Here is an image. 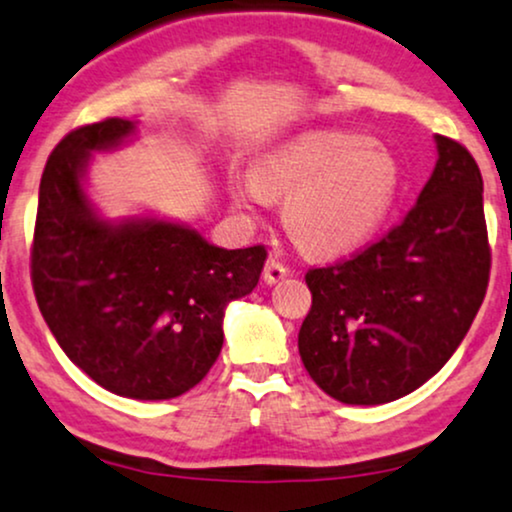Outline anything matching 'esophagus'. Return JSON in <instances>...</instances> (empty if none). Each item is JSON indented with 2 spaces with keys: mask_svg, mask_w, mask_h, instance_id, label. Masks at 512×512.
I'll use <instances>...</instances> for the list:
<instances>
[{
  "mask_svg": "<svg viewBox=\"0 0 512 512\" xmlns=\"http://www.w3.org/2000/svg\"><path fill=\"white\" fill-rule=\"evenodd\" d=\"M288 274H291V269H288L283 262L274 260V257L267 264H264V281H267V283L281 281L283 276H288Z\"/></svg>",
  "mask_w": 512,
  "mask_h": 512,
  "instance_id": "1",
  "label": "esophagus"
}]
</instances>
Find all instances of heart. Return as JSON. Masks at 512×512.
I'll return each instance as SVG.
<instances>
[{"label": "heart", "instance_id": "1", "mask_svg": "<svg viewBox=\"0 0 512 512\" xmlns=\"http://www.w3.org/2000/svg\"><path fill=\"white\" fill-rule=\"evenodd\" d=\"M398 188L389 150L362 135L310 133L257 159L250 181H233L231 197L252 209L283 200V224L312 255L355 248L381 224Z\"/></svg>", "mask_w": 512, "mask_h": 512}]
</instances>
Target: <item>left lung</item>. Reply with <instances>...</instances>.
I'll use <instances>...</instances> for the list:
<instances>
[{
  "mask_svg": "<svg viewBox=\"0 0 512 512\" xmlns=\"http://www.w3.org/2000/svg\"><path fill=\"white\" fill-rule=\"evenodd\" d=\"M439 159L417 205L377 243L305 274L298 334L315 384L348 405L420 389L460 346L489 286L484 183L474 157L436 135Z\"/></svg>",
  "mask_w": 512,
  "mask_h": 512,
  "instance_id": "8db88e82",
  "label": "left lung"
}]
</instances>
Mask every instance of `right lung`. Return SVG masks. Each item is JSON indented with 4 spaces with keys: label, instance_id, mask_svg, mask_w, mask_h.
<instances>
[{
    "label": "right lung",
    "instance_id": "add662e5",
    "mask_svg": "<svg viewBox=\"0 0 512 512\" xmlns=\"http://www.w3.org/2000/svg\"><path fill=\"white\" fill-rule=\"evenodd\" d=\"M135 131L126 119L80 126L40 181L30 279L57 343L116 396L166 400L200 384L224 343V310L260 281L267 250H224L188 226L97 217L83 190L90 152Z\"/></svg>",
    "mask_w": 512,
    "mask_h": 512
}]
</instances>
